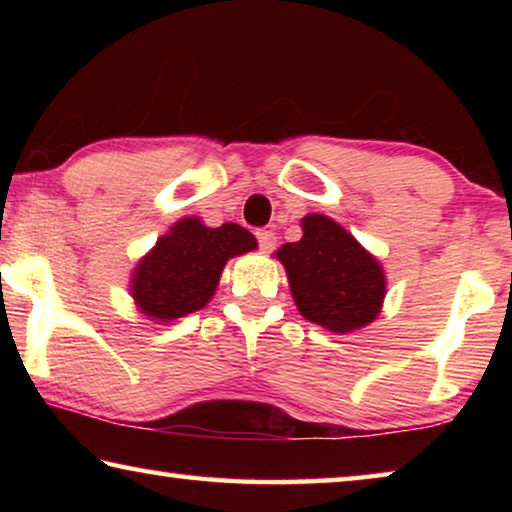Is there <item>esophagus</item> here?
<instances>
[{
    "mask_svg": "<svg viewBox=\"0 0 512 512\" xmlns=\"http://www.w3.org/2000/svg\"><path fill=\"white\" fill-rule=\"evenodd\" d=\"M257 241H259V248H262V253H271L275 248V232L273 230H259L257 232Z\"/></svg>",
    "mask_w": 512,
    "mask_h": 512,
    "instance_id": "obj_1",
    "label": "esophagus"
}]
</instances>
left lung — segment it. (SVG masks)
<instances>
[{
    "instance_id": "obj_1",
    "label": "left lung",
    "mask_w": 512,
    "mask_h": 512,
    "mask_svg": "<svg viewBox=\"0 0 512 512\" xmlns=\"http://www.w3.org/2000/svg\"><path fill=\"white\" fill-rule=\"evenodd\" d=\"M300 228V241L275 253L300 314L334 334L370 325L386 298V273L379 259L325 214H307Z\"/></svg>"
}]
</instances>
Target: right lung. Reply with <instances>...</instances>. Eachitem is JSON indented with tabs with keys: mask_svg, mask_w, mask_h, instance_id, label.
Masks as SVG:
<instances>
[{
	"mask_svg": "<svg viewBox=\"0 0 512 512\" xmlns=\"http://www.w3.org/2000/svg\"><path fill=\"white\" fill-rule=\"evenodd\" d=\"M253 250L257 239L241 225L210 228L198 216H185L137 262L128 291L142 316L167 325L203 309L219 287L228 259Z\"/></svg>",
	"mask_w": 512,
	"mask_h": 512,
	"instance_id": "right-lung-1",
	"label": "right lung"
}]
</instances>
